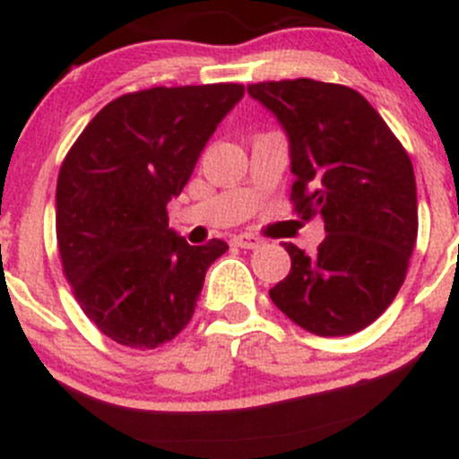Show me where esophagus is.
Returning a JSON list of instances; mask_svg holds the SVG:
<instances>
[{
	"mask_svg": "<svg viewBox=\"0 0 459 459\" xmlns=\"http://www.w3.org/2000/svg\"><path fill=\"white\" fill-rule=\"evenodd\" d=\"M231 243L240 249H258L263 245V240L256 238V236H252V234H236L234 238H231Z\"/></svg>",
	"mask_w": 459,
	"mask_h": 459,
	"instance_id": "esophagus-1",
	"label": "esophagus"
}]
</instances>
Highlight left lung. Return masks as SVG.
<instances>
[{"label":"left lung","mask_w":459,"mask_h":459,"mask_svg":"<svg viewBox=\"0 0 459 459\" xmlns=\"http://www.w3.org/2000/svg\"><path fill=\"white\" fill-rule=\"evenodd\" d=\"M290 141L291 186L302 219L320 214L314 254L285 243L291 269L269 290L290 320L316 335L369 327L403 287L418 238L409 154L356 90L294 79L247 86Z\"/></svg>","instance_id":"1"}]
</instances>
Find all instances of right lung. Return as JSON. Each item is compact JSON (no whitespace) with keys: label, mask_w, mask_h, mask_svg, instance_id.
Wrapping results in <instances>:
<instances>
[{"label":"right lung","mask_w":459,"mask_h":459,"mask_svg":"<svg viewBox=\"0 0 459 459\" xmlns=\"http://www.w3.org/2000/svg\"><path fill=\"white\" fill-rule=\"evenodd\" d=\"M240 83L150 88L97 112L56 178V240L83 314L108 338L154 349L190 323L210 264L228 252L192 247L168 228L216 126L243 99Z\"/></svg>","instance_id":"add662e5"}]
</instances>
